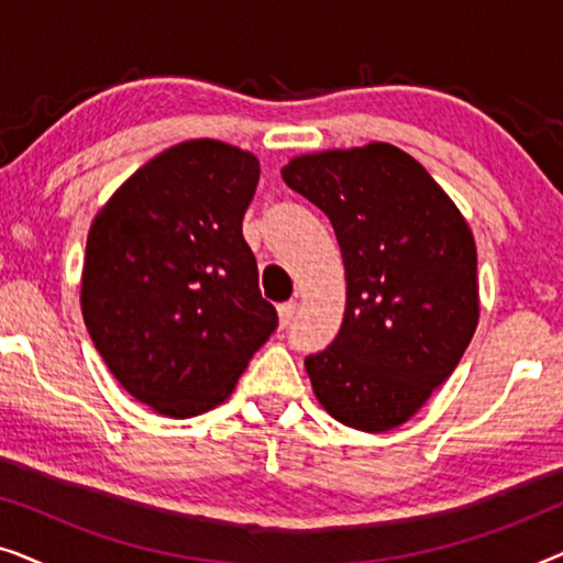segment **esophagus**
Returning a JSON list of instances; mask_svg holds the SVG:
<instances>
[{"label": "esophagus", "mask_w": 563, "mask_h": 563, "mask_svg": "<svg viewBox=\"0 0 563 563\" xmlns=\"http://www.w3.org/2000/svg\"><path fill=\"white\" fill-rule=\"evenodd\" d=\"M295 312H297V302L279 305V322H282V325H289L291 318H295Z\"/></svg>", "instance_id": "esophagus-1"}]
</instances>
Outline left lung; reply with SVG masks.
<instances>
[{
	"mask_svg": "<svg viewBox=\"0 0 563 563\" xmlns=\"http://www.w3.org/2000/svg\"><path fill=\"white\" fill-rule=\"evenodd\" d=\"M282 176L328 214L343 256L341 330L305 358L314 397L343 426L387 433L449 379L479 325L472 228L391 143L302 153Z\"/></svg>",
	"mask_w": 563,
	"mask_h": 563,
	"instance_id": "8db88e82",
	"label": "left lung"
}]
</instances>
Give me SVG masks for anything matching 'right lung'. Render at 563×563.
<instances>
[{"instance_id": "right-lung-1", "label": "right lung", "mask_w": 563, "mask_h": 563, "mask_svg": "<svg viewBox=\"0 0 563 563\" xmlns=\"http://www.w3.org/2000/svg\"><path fill=\"white\" fill-rule=\"evenodd\" d=\"M258 158L197 137L161 151L99 207L81 268V314L114 379L164 418L233 395L276 328L243 214Z\"/></svg>"}]
</instances>
